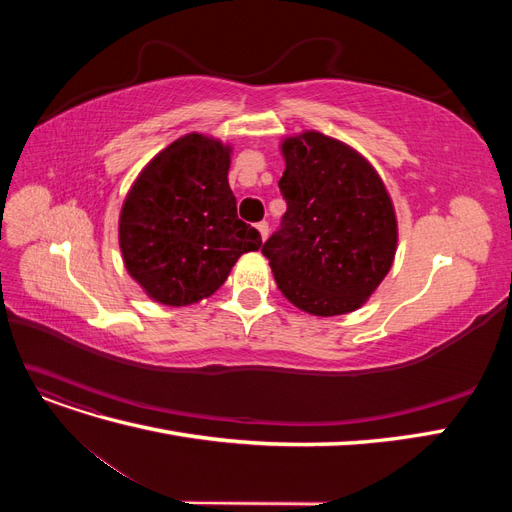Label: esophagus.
Here are the masks:
<instances>
[{"label": "esophagus", "instance_id": "obj_1", "mask_svg": "<svg viewBox=\"0 0 512 512\" xmlns=\"http://www.w3.org/2000/svg\"><path fill=\"white\" fill-rule=\"evenodd\" d=\"M256 228H258V232H260L262 241H265V239L269 237V224H267V222H258V224H256Z\"/></svg>", "mask_w": 512, "mask_h": 512}]
</instances>
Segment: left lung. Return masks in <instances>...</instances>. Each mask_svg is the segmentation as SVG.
<instances>
[{"label": "left lung", "instance_id": "1", "mask_svg": "<svg viewBox=\"0 0 512 512\" xmlns=\"http://www.w3.org/2000/svg\"><path fill=\"white\" fill-rule=\"evenodd\" d=\"M282 153L286 213L262 245L277 288L307 314L354 312L393 265L391 198L371 164L335 138L305 132Z\"/></svg>", "mask_w": 512, "mask_h": 512}]
</instances>
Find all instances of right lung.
Listing matches in <instances>:
<instances>
[{
    "instance_id": "right-lung-1",
    "label": "right lung",
    "mask_w": 512,
    "mask_h": 512,
    "mask_svg": "<svg viewBox=\"0 0 512 512\" xmlns=\"http://www.w3.org/2000/svg\"><path fill=\"white\" fill-rule=\"evenodd\" d=\"M230 149L188 134L153 158L123 203L119 245L153 301L190 305L218 290L241 254L262 245L239 220L228 185Z\"/></svg>"
}]
</instances>
